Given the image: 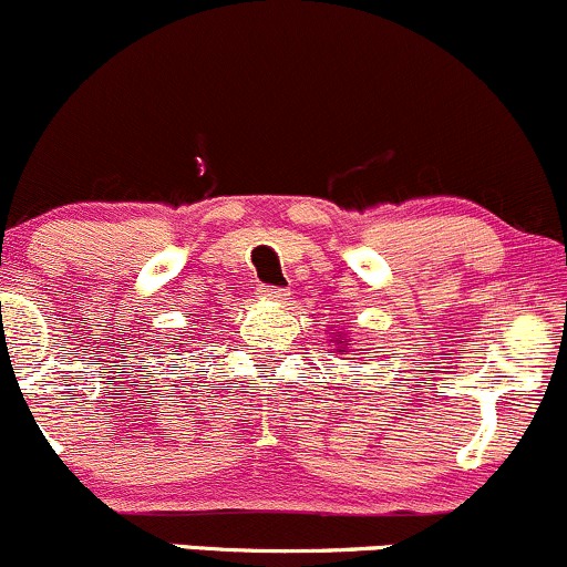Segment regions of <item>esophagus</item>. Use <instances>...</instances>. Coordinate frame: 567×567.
I'll return each instance as SVG.
<instances>
[{
  "label": "esophagus",
  "instance_id": "obj_1",
  "mask_svg": "<svg viewBox=\"0 0 567 567\" xmlns=\"http://www.w3.org/2000/svg\"><path fill=\"white\" fill-rule=\"evenodd\" d=\"M258 296L266 301H282V299H288L290 293H288V288H277V285H260Z\"/></svg>",
  "mask_w": 567,
  "mask_h": 567
}]
</instances>
